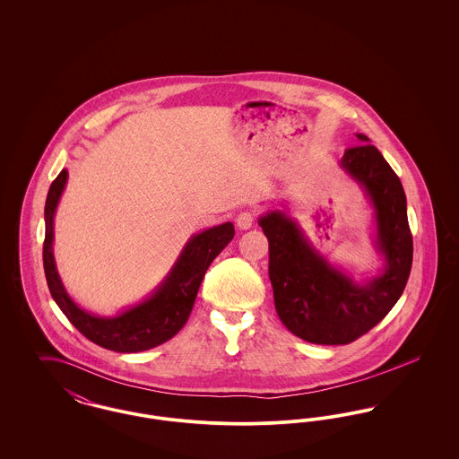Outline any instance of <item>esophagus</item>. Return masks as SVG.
<instances>
[{
	"label": "esophagus",
	"mask_w": 459,
	"mask_h": 459,
	"mask_svg": "<svg viewBox=\"0 0 459 459\" xmlns=\"http://www.w3.org/2000/svg\"><path fill=\"white\" fill-rule=\"evenodd\" d=\"M255 220H256L255 212H251V210L240 212L239 215H238V227L242 229V230H246V229H251V227L255 225Z\"/></svg>",
	"instance_id": "obj_1"
}]
</instances>
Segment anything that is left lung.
I'll list each match as a JSON object with an SVG mask.
<instances>
[{
	"mask_svg": "<svg viewBox=\"0 0 459 459\" xmlns=\"http://www.w3.org/2000/svg\"><path fill=\"white\" fill-rule=\"evenodd\" d=\"M341 163L373 203L377 242L387 260L380 277L354 284L306 244L296 221L281 212L260 219L277 315L294 335L322 346L350 344L382 322L401 298L413 263L406 196L391 165L363 134Z\"/></svg>",
	"mask_w": 459,
	"mask_h": 459,
	"instance_id": "obj_1",
	"label": "left lung"
}]
</instances>
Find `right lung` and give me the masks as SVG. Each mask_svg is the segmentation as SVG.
Masks as SVG:
<instances>
[{"label":"right lung","instance_id":"1","mask_svg":"<svg viewBox=\"0 0 459 459\" xmlns=\"http://www.w3.org/2000/svg\"><path fill=\"white\" fill-rule=\"evenodd\" d=\"M65 182L66 170H62L51 182L44 206V275L53 299L74 327L105 350L139 352L167 342L186 325L208 266L234 239V225L227 221L189 240L167 281L143 305L134 306L115 318L92 316L68 298L53 260V217Z\"/></svg>","mask_w":459,"mask_h":459}]
</instances>
